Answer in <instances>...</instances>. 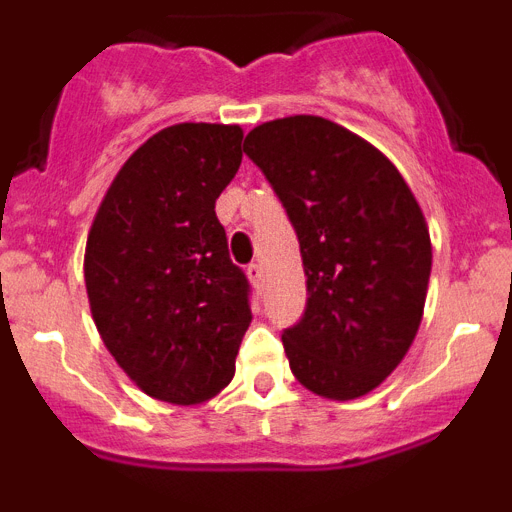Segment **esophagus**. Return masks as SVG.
I'll return each instance as SVG.
<instances>
[{"instance_id":"1","label":"esophagus","mask_w":512,"mask_h":512,"mask_svg":"<svg viewBox=\"0 0 512 512\" xmlns=\"http://www.w3.org/2000/svg\"><path fill=\"white\" fill-rule=\"evenodd\" d=\"M246 274H248V279H251V282L256 284V287H259L261 279H264V269H261V264H248L246 266Z\"/></svg>"}]
</instances>
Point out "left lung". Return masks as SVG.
<instances>
[{"mask_svg": "<svg viewBox=\"0 0 512 512\" xmlns=\"http://www.w3.org/2000/svg\"><path fill=\"white\" fill-rule=\"evenodd\" d=\"M243 151L300 241L307 302L282 333L289 369L315 395H366L423 318L431 238L413 192L377 148L315 115L264 122Z\"/></svg>", "mask_w": 512, "mask_h": 512, "instance_id": "obj_1", "label": "left lung"}]
</instances>
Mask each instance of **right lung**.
I'll return each instance as SVG.
<instances>
[{
	"label": "right lung",
	"mask_w": 512,
	"mask_h": 512,
	"mask_svg": "<svg viewBox=\"0 0 512 512\" xmlns=\"http://www.w3.org/2000/svg\"><path fill=\"white\" fill-rule=\"evenodd\" d=\"M238 125L182 122L125 161L94 217L84 279L104 346L146 395L194 405L235 374L251 284L215 200L241 166Z\"/></svg>",
	"instance_id": "add662e5"
}]
</instances>
